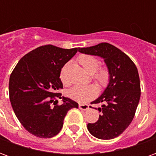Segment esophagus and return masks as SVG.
<instances>
[{
	"label": "esophagus",
	"mask_w": 156,
	"mask_h": 156,
	"mask_svg": "<svg viewBox=\"0 0 156 156\" xmlns=\"http://www.w3.org/2000/svg\"><path fill=\"white\" fill-rule=\"evenodd\" d=\"M78 107H79V108L82 109V110H87V109L89 108V106H88V105H79Z\"/></svg>",
	"instance_id": "34e87169"
}]
</instances>
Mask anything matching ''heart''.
<instances>
[{"instance_id": "b5f03b06", "label": "heart", "mask_w": 156, "mask_h": 156, "mask_svg": "<svg viewBox=\"0 0 156 156\" xmlns=\"http://www.w3.org/2000/svg\"><path fill=\"white\" fill-rule=\"evenodd\" d=\"M78 61L88 73H94V79L100 88H106L108 86L111 78V73L107 66L98 67L99 61L98 58L92 55L82 54L78 57ZM68 65V63H67L63 67L60 75L62 82L64 84H68V82L65 79L64 76V70ZM97 94H98V90L94 85H87V86L76 85L73 88L68 89L66 92V94L68 98L80 103H84L91 100L92 98L96 97Z\"/></svg>"}]
</instances>
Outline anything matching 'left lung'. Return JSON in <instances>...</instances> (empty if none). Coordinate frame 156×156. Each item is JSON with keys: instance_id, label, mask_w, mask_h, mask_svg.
<instances>
[{"instance_id": "1", "label": "left lung", "mask_w": 156, "mask_h": 156, "mask_svg": "<svg viewBox=\"0 0 156 156\" xmlns=\"http://www.w3.org/2000/svg\"><path fill=\"white\" fill-rule=\"evenodd\" d=\"M82 53L99 56L111 73L105 92L92 104H99L102 115L97 122L88 124L92 135L101 140L118 137L130 124L140 98V82L134 62L115 46L102 42L78 48ZM91 107V106H90Z\"/></svg>"}]
</instances>
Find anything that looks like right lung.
I'll return each instance as SVG.
<instances>
[{
	"label": "right lung",
	"mask_w": 156,
	"mask_h": 156,
	"mask_svg": "<svg viewBox=\"0 0 156 156\" xmlns=\"http://www.w3.org/2000/svg\"><path fill=\"white\" fill-rule=\"evenodd\" d=\"M45 45L22 57L9 80V96L16 116L29 133L39 138L57 135L69 109L78 104L62 97L61 69L78 51Z\"/></svg>",
	"instance_id": "add662e5"
}]
</instances>
